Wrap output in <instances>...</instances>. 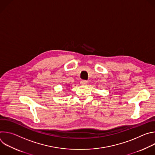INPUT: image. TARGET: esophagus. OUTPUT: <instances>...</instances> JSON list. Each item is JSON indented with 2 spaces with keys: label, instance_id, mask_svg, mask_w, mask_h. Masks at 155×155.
Masks as SVG:
<instances>
[{
  "label": "esophagus",
  "instance_id": "1",
  "mask_svg": "<svg viewBox=\"0 0 155 155\" xmlns=\"http://www.w3.org/2000/svg\"><path fill=\"white\" fill-rule=\"evenodd\" d=\"M87 81L86 80H81L80 81V84L82 85H86L87 84Z\"/></svg>",
  "mask_w": 155,
  "mask_h": 155
}]
</instances>
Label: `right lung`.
<instances>
[{
	"label": "right lung",
	"instance_id": "right-lung-1",
	"mask_svg": "<svg viewBox=\"0 0 155 155\" xmlns=\"http://www.w3.org/2000/svg\"><path fill=\"white\" fill-rule=\"evenodd\" d=\"M69 84H68V86H69Z\"/></svg>",
	"mask_w": 155,
	"mask_h": 155
}]
</instances>
